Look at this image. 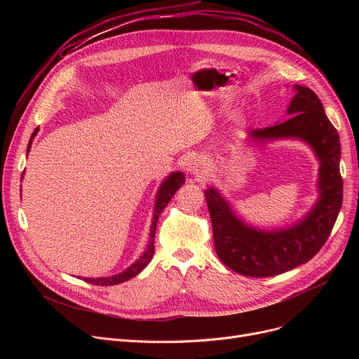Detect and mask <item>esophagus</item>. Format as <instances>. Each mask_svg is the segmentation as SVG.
Segmentation results:
<instances>
[{"label":"esophagus","mask_w":359,"mask_h":359,"mask_svg":"<svg viewBox=\"0 0 359 359\" xmlns=\"http://www.w3.org/2000/svg\"><path fill=\"white\" fill-rule=\"evenodd\" d=\"M187 172H189L194 176L202 177V175L205 173V163L199 157L192 158L189 161V164H187Z\"/></svg>","instance_id":"obj_1"}]
</instances>
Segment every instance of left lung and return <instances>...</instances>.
<instances>
[{
  "label": "left lung",
  "mask_w": 359,
  "mask_h": 359,
  "mask_svg": "<svg viewBox=\"0 0 359 359\" xmlns=\"http://www.w3.org/2000/svg\"><path fill=\"white\" fill-rule=\"evenodd\" d=\"M294 87L295 96L287 110L290 118L269 128L253 129L249 137L255 141L295 138L313 148L320 161V195L310 212L288 229L259 230L238 219L215 187L203 192L215 252L225 266L244 276H275L307 263L323 248L342 206L344 180L339 170L341 142L337 130L317 94L309 87Z\"/></svg>",
  "instance_id": "left-lung-1"
}]
</instances>
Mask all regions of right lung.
<instances>
[{
	"mask_svg": "<svg viewBox=\"0 0 359 359\" xmlns=\"http://www.w3.org/2000/svg\"><path fill=\"white\" fill-rule=\"evenodd\" d=\"M37 130H39V128H36V129L33 130L32 137H30V141H29V145H27V154H29V151H30L33 138L37 135ZM23 175H25V172H23ZM183 183H184V175H183L182 172L172 173L170 176H167V179L161 183L160 189H158V192H157V198H156L153 222H151L149 240H148V244H147V249H145V252L141 255V257H140L135 263H132V265H130L128 269H125L123 272L116 273V275L106 276V278H83V279H84L86 282H88V284H93V285L109 287V285L122 284V282L129 280L130 278L137 276V275L148 265V263L151 262V259H153V256H154V236H156V229H157L158 217H160V214L163 212V210L165 208V205L170 202V199L173 198V195L176 194V191L179 189V187H180Z\"/></svg>",
	"mask_w": 359,
	"mask_h": 359,
	"instance_id": "obj_1",
	"label": "right lung"
}]
</instances>
